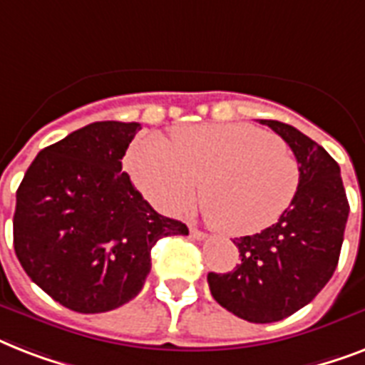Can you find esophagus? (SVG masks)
I'll list each match as a JSON object with an SVG mask.
<instances>
[{
    "instance_id": "obj_1",
    "label": "esophagus",
    "mask_w": 365,
    "mask_h": 365,
    "mask_svg": "<svg viewBox=\"0 0 365 365\" xmlns=\"http://www.w3.org/2000/svg\"><path fill=\"white\" fill-rule=\"evenodd\" d=\"M189 233H191V237H193L195 240H205V239H206V233H202L200 229L193 227V225L189 227Z\"/></svg>"
}]
</instances>
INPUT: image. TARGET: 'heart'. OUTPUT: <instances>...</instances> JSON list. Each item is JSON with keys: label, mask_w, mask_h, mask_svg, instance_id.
Here are the masks:
<instances>
[{"label": "heart", "mask_w": 365, "mask_h": 365, "mask_svg": "<svg viewBox=\"0 0 365 365\" xmlns=\"http://www.w3.org/2000/svg\"><path fill=\"white\" fill-rule=\"evenodd\" d=\"M128 168L142 193L168 216L187 210L202 183L212 223L231 237L271 227L299 187V165L288 145L244 123L180 126L172 143L143 134L132 145Z\"/></svg>", "instance_id": "obj_1"}]
</instances>
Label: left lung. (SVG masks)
Masks as SVG:
<instances>
[{
	"label": "left lung",
	"mask_w": 365,
	"mask_h": 365,
	"mask_svg": "<svg viewBox=\"0 0 365 365\" xmlns=\"http://www.w3.org/2000/svg\"><path fill=\"white\" fill-rule=\"evenodd\" d=\"M259 123L292 148L299 187L277 223L233 240L240 263L227 274L208 272V286L235 317L269 324L309 305L334 277L351 208L339 165L322 145L286 123Z\"/></svg>",
	"instance_id": "8db88e82"
}]
</instances>
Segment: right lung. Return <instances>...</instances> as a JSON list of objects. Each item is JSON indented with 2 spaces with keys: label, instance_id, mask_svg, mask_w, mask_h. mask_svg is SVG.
<instances>
[{
  "label": "right lung",
  "instance_id": "add662e5",
  "mask_svg": "<svg viewBox=\"0 0 365 365\" xmlns=\"http://www.w3.org/2000/svg\"><path fill=\"white\" fill-rule=\"evenodd\" d=\"M140 123L98 121L41 149L16 191L14 252L26 274L83 314L134 299L151 248L185 223L157 214L123 172Z\"/></svg>",
  "mask_w": 365,
  "mask_h": 365
}]
</instances>
